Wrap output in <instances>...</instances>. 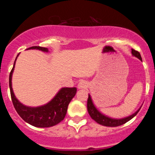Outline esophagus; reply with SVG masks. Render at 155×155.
<instances>
[{
  "label": "esophagus",
  "mask_w": 155,
  "mask_h": 155,
  "mask_svg": "<svg viewBox=\"0 0 155 155\" xmlns=\"http://www.w3.org/2000/svg\"><path fill=\"white\" fill-rule=\"evenodd\" d=\"M87 87V84L85 81H81L78 83V87L79 89L86 88Z\"/></svg>",
  "instance_id": "34e87169"
}]
</instances>
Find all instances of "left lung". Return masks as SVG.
<instances>
[{"mask_svg":"<svg viewBox=\"0 0 155 155\" xmlns=\"http://www.w3.org/2000/svg\"><path fill=\"white\" fill-rule=\"evenodd\" d=\"M132 54L133 56L137 57L138 59H140V60L142 61L141 56H140L139 52L134 50V49H132ZM87 112H88V113H89L91 119L94 120V121L96 122V123H98V124H101V125L102 126H105V127H118V126L123 125V124H126L127 122H128L129 120H130L131 119L134 118V116L137 114V113L140 111V109L137 111L136 113H134V114H132L131 116H128V117H126V118H124V119H119V120H116V119L109 118V117H108V116L102 114V113H100L99 111L95 108L94 105L93 104V102H92V100H91L90 94H88V98H87Z\"/></svg>","mask_w":155,"mask_h":155,"instance_id":"8db88e82","label":"left lung"}]
</instances>
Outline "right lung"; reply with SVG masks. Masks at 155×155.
I'll return each mask as SVG.
<instances>
[{
  "instance_id": "obj_1",
  "label": "right lung",
  "mask_w": 155,
  "mask_h": 155,
  "mask_svg": "<svg viewBox=\"0 0 155 155\" xmlns=\"http://www.w3.org/2000/svg\"><path fill=\"white\" fill-rule=\"evenodd\" d=\"M27 50H39L43 52H48L47 48L36 46L28 48ZM15 64V61L9 75V87L12 103L18 114L26 123L36 127H50L61 123L65 117L68 105L76 94V87H62L55 97L46 105L39 107L25 106L15 98L12 90V78Z\"/></svg>"
}]
</instances>
